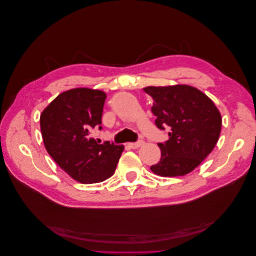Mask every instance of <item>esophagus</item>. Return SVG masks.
<instances>
[{"instance_id":"obj_1","label":"esophagus","mask_w":256,"mask_h":256,"mask_svg":"<svg viewBox=\"0 0 256 256\" xmlns=\"http://www.w3.org/2000/svg\"><path fill=\"white\" fill-rule=\"evenodd\" d=\"M143 144H144V141L141 140V141H138L136 143H128V146L130 147V148L136 150V148H138V147H141Z\"/></svg>"}]
</instances>
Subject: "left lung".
I'll return each instance as SVG.
<instances>
[{
  "instance_id": "8db88e82",
  "label": "left lung",
  "mask_w": 256,
  "mask_h": 256,
  "mask_svg": "<svg viewBox=\"0 0 256 256\" xmlns=\"http://www.w3.org/2000/svg\"><path fill=\"white\" fill-rule=\"evenodd\" d=\"M152 96V112L159 129H170V138L158 143L161 158L150 166L162 177L184 176L198 166L219 140L222 118L212 100L187 84L146 86Z\"/></svg>"
}]
</instances>
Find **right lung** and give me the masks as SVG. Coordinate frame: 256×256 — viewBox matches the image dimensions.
<instances>
[{
  "mask_svg": "<svg viewBox=\"0 0 256 256\" xmlns=\"http://www.w3.org/2000/svg\"><path fill=\"white\" fill-rule=\"evenodd\" d=\"M106 98L102 90L76 88L62 92L40 114L46 150L62 170L82 184L110 178L124 150L122 145L100 144L92 138V130L102 124Z\"/></svg>",
  "mask_w": 256,
  "mask_h": 256,
  "instance_id": "1",
  "label": "right lung"
}]
</instances>
